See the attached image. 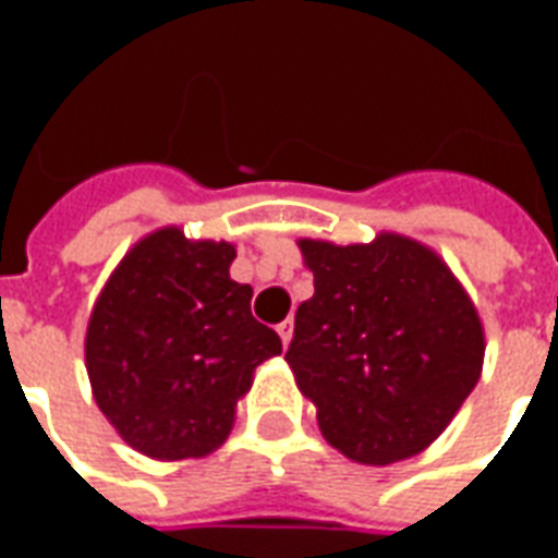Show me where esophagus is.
<instances>
[{
    "label": "esophagus",
    "instance_id": "34e87169",
    "mask_svg": "<svg viewBox=\"0 0 558 558\" xmlns=\"http://www.w3.org/2000/svg\"><path fill=\"white\" fill-rule=\"evenodd\" d=\"M292 328H295V323H292V319H283V323H278V335H280V340H283V347H287V343L292 340Z\"/></svg>",
    "mask_w": 558,
    "mask_h": 558
}]
</instances>
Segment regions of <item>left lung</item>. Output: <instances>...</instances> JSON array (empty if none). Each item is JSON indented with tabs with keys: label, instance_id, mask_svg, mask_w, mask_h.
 <instances>
[{
	"label": "left lung",
	"instance_id": "obj_1",
	"mask_svg": "<svg viewBox=\"0 0 558 558\" xmlns=\"http://www.w3.org/2000/svg\"><path fill=\"white\" fill-rule=\"evenodd\" d=\"M314 299L299 304L287 362L319 430L355 463L418 454L475 388L484 331L439 256L403 235L299 242Z\"/></svg>",
	"mask_w": 558,
	"mask_h": 558
}]
</instances>
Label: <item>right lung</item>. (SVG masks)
Segmentation results:
<instances>
[{"label": "right lung", "instance_id": "obj_1", "mask_svg": "<svg viewBox=\"0 0 558 558\" xmlns=\"http://www.w3.org/2000/svg\"><path fill=\"white\" fill-rule=\"evenodd\" d=\"M235 247L158 230L107 280L86 331L98 407L131 448L155 460L215 451L235 400L280 338L251 314L247 283L230 278Z\"/></svg>", "mask_w": 558, "mask_h": 558}]
</instances>
